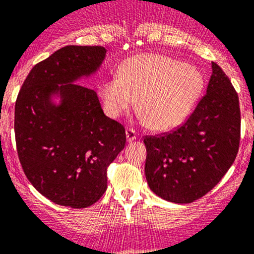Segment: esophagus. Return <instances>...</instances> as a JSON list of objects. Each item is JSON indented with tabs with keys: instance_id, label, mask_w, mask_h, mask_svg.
Returning <instances> with one entry per match:
<instances>
[{
	"instance_id": "esophagus-1",
	"label": "esophagus",
	"mask_w": 254,
	"mask_h": 254,
	"mask_svg": "<svg viewBox=\"0 0 254 254\" xmlns=\"http://www.w3.org/2000/svg\"><path fill=\"white\" fill-rule=\"evenodd\" d=\"M125 134H127V142H133V140L136 139V136H138V134H136V131L134 129H127V131H125Z\"/></svg>"
}]
</instances>
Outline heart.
<instances>
[{"mask_svg":"<svg viewBox=\"0 0 254 254\" xmlns=\"http://www.w3.org/2000/svg\"><path fill=\"white\" fill-rule=\"evenodd\" d=\"M203 88V76L194 66L160 55L130 59L120 75L106 79L101 97L106 112L119 118L139 98L144 120L156 130L179 125L193 109Z\"/></svg>","mask_w":254,"mask_h":254,"instance_id":"b5f03b06","label":"heart"}]
</instances>
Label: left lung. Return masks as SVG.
I'll return each mask as SVG.
<instances>
[{"label":"left lung","instance_id":"1","mask_svg":"<svg viewBox=\"0 0 254 254\" xmlns=\"http://www.w3.org/2000/svg\"><path fill=\"white\" fill-rule=\"evenodd\" d=\"M239 140V98L230 79L212 63L207 93L188 120L171 133L144 138L148 187L174 203L199 199L230 169Z\"/></svg>","mask_w":254,"mask_h":254}]
</instances>
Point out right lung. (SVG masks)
Wrapping results in <instances>:
<instances>
[{
    "mask_svg": "<svg viewBox=\"0 0 254 254\" xmlns=\"http://www.w3.org/2000/svg\"><path fill=\"white\" fill-rule=\"evenodd\" d=\"M101 46H66L30 70L15 103V139L26 178L60 206L85 208L107 189V167L125 129L103 114L96 90L78 84L100 70Z\"/></svg>",
    "mask_w": 254,
    "mask_h": 254,
    "instance_id": "right-lung-1",
    "label": "right lung"
}]
</instances>
